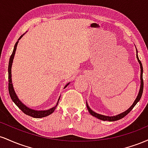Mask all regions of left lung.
Segmentation results:
<instances>
[{"label":"left lung","mask_w":148,"mask_h":148,"mask_svg":"<svg viewBox=\"0 0 148 148\" xmlns=\"http://www.w3.org/2000/svg\"><path fill=\"white\" fill-rule=\"evenodd\" d=\"M136 53H138L137 50H136ZM136 58H137V59H138V61L139 64H140V90H139L138 96H137L136 99L135 101H134L133 104L132 105V106H131L128 110H127L126 111L123 112V113H120V114H119L118 115H115V116L109 117V116H105V115L98 114V113H95V112L92 111L90 108V107L88 106V103H86V106H87V108H88V111H89V113H90V114L92 115V116L96 117L97 118L99 119V120H103V121H106V120H108V121H116V120H120V119H122L123 118H124L125 116H126V115L128 114V113H130V112L132 111V109H133V108L136 106V103L138 102L139 100H140V98H141V96H142V94H143V69L142 63H141V62H140V60H139L137 53H136Z\"/></svg>","instance_id":"1"}]
</instances>
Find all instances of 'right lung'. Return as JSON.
Returning a JSON list of instances; mask_svg holds the SVG:
<instances>
[{"label":"right lung","mask_w":148,"mask_h":148,"mask_svg":"<svg viewBox=\"0 0 148 148\" xmlns=\"http://www.w3.org/2000/svg\"><path fill=\"white\" fill-rule=\"evenodd\" d=\"M23 35H21V36L18 38V41L16 42V44H15L14 50H13L11 56H10V58L9 65H8V79H9V81H8V82H9V84H8V90H9L10 95V97H11V99H12V101H14V103H15V104H16V106H17L18 108H19L20 109L23 111V113H24L25 115H29V116H31V117H33V118H44V117L48 116V115L51 114L52 113H53L54 111H55V109L56 108V107L58 106V101H59V100H60V98L58 99V101L56 106H54L53 108H51V109H49V110H47V111H35V110H33V109H31V108H28V107H27L26 106H25V105L23 104V103H22L19 99H18V98L17 97V96H16V93H15V92L14 90L12 84V79H11V77H12V74H11L12 64L13 59H14L15 51H16V47H17L18 40L21 38V37L23 36ZM68 85H69V84H67L64 88L67 87Z\"/></svg>","instance_id":"1"}]
</instances>
